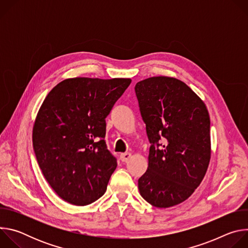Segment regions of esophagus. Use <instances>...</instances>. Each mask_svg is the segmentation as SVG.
<instances>
[{
	"instance_id": "esophagus-1",
	"label": "esophagus",
	"mask_w": 248,
	"mask_h": 248,
	"mask_svg": "<svg viewBox=\"0 0 248 248\" xmlns=\"http://www.w3.org/2000/svg\"><path fill=\"white\" fill-rule=\"evenodd\" d=\"M131 157V154L130 153H122L120 155V159L122 160V162H126L129 160V158Z\"/></svg>"
}]
</instances>
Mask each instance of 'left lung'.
Wrapping results in <instances>:
<instances>
[{
	"label": "left lung",
	"mask_w": 248,
	"mask_h": 248,
	"mask_svg": "<svg viewBox=\"0 0 248 248\" xmlns=\"http://www.w3.org/2000/svg\"><path fill=\"white\" fill-rule=\"evenodd\" d=\"M139 111L151 143L140 195L158 208L186 200L201 184L211 156L210 117L183 81L155 77L136 83Z\"/></svg>",
	"instance_id": "1"
}]
</instances>
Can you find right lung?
<instances>
[{"label": "right lung", "instance_id": "add662e5", "mask_svg": "<svg viewBox=\"0 0 248 248\" xmlns=\"http://www.w3.org/2000/svg\"><path fill=\"white\" fill-rule=\"evenodd\" d=\"M129 78L64 79L45 98L32 142L38 165L64 201L85 206L107 189L117 159L106 144V118Z\"/></svg>", "mask_w": 248, "mask_h": 248}]
</instances>
